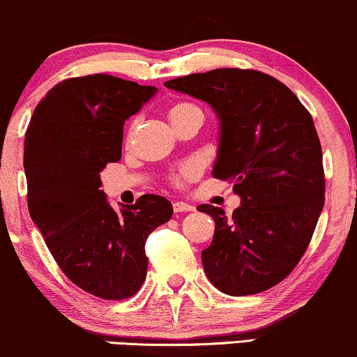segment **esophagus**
I'll use <instances>...</instances> for the list:
<instances>
[{
	"mask_svg": "<svg viewBox=\"0 0 357 357\" xmlns=\"http://www.w3.org/2000/svg\"><path fill=\"white\" fill-rule=\"evenodd\" d=\"M174 211L175 213H187V211H194V206L189 204V202L177 201L174 202Z\"/></svg>",
	"mask_w": 357,
	"mask_h": 357,
	"instance_id": "1",
	"label": "esophagus"
}]
</instances>
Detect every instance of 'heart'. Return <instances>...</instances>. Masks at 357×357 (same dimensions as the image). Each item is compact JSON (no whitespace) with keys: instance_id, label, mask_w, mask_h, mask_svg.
<instances>
[{"instance_id":"1","label":"heart","mask_w":357,"mask_h":357,"mask_svg":"<svg viewBox=\"0 0 357 357\" xmlns=\"http://www.w3.org/2000/svg\"><path fill=\"white\" fill-rule=\"evenodd\" d=\"M192 112H201V110L197 109V107L192 105V103H175V105L170 107V110H168V117H170V121H178L180 117L187 116V114H192Z\"/></svg>"}]
</instances>
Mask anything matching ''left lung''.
<instances>
[{"mask_svg":"<svg viewBox=\"0 0 357 357\" xmlns=\"http://www.w3.org/2000/svg\"><path fill=\"white\" fill-rule=\"evenodd\" d=\"M170 90L209 103L220 119L213 177L233 182L240 206L213 216L214 236L202 250L211 284L247 296L281 282L305 254L325 202L321 146L308 110L279 79L223 68L175 78Z\"/></svg>","mask_w":357,"mask_h":357,"instance_id":"left-lung-1","label":"left lung"}]
</instances>
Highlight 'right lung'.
<instances>
[{"label": "right lung", "mask_w": 357, "mask_h": 357, "mask_svg": "<svg viewBox=\"0 0 357 357\" xmlns=\"http://www.w3.org/2000/svg\"><path fill=\"white\" fill-rule=\"evenodd\" d=\"M156 91L110 75L64 79L37 103L25 132L30 218L61 271L103 300L139 291L148 235L174 214L155 194L116 211L100 190V172L121 160L126 121Z\"/></svg>", "instance_id": "right-lung-1"}]
</instances>
